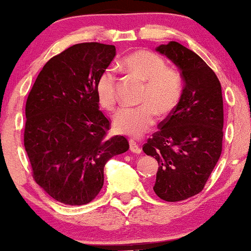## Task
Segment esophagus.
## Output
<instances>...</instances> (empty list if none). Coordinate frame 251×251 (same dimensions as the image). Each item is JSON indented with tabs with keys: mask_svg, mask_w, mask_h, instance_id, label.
Listing matches in <instances>:
<instances>
[{
	"mask_svg": "<svg viewBox=\"0 0 251 251\" xmlns=\"http://www.w3.org/2000/svg\"><path fill=\"white\" fill-rule=\"evenodd\" d=\"M129 151L133 153H141V147L137 144V141L133 140V139H129Z\"/></svg>",
	"mask_w": 251,
	"mask_h": 251,
	"instance_id": "esophagus-1",
	"label": "esophagus"
}]
</instances>
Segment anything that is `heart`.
Here are the masks:
<instances>
[{
	"instance_id": "b5f03b06",
	"label": "heart",
	"mask_w": 251,
	"mask_h": 251,
	"mask_svg": "<svg viewBox=\"0 0 251 251\" xmlns=\"http://www.w3.org/2000/svg\"><path fill=\"white\" fill-rule=\"evenodd\" d=\"M122 69L128 76L145 81L135 107L120 108L113 116L117 132L129 137H140L154 126L156 112L167 116L179 104L183 91L181 75L167 66L166 60L150 50H135L122 60ZM96 96L99 105L107 111L117 105V77L112 69H106L96 81Z\"/></svg>"
}]
</instances>
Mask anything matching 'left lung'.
I'll return each instance as SVG.
<instances>
[{
  "mask_svg": "<svg viewBox=\"0 0 251 251\" xmlns=\"http://www.w3.org/2000/svg\"><path fill=\"white\" fill-rule=\"evenodd\" d=\"M181 70L185 81L177 106L159 124L143 151L159 164L155 194L168 202L199 194L222 152L221 84L200 56L177 42L156 48Z\"/></svg>",
  "mask_w": 251,
  "mask_h": 251,
  "instance_id": "obj_1",
  "label": "left lung"
}]
</instances>
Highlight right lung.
Instances as JSON below:
<instances>
[{
  "label": "right lung",
  "instance_id": "add662e5",
  "mask_svg": "<svg viewBox=\"0 0 251 251\" xmlns=\"http://www.w3.org/2000/svg\"><path fill=\"white\" fill-rule=\"evenodd\" d=\"M114 56V45H72L48 60L26 99L24 149L32 177L64 204L91 202L105 164L129 149L123 135L107 138L111 123L96 96V81Z\"/></svg>",
  "mask_w": 251,
  "mask_h": 251
}]
</instances>
